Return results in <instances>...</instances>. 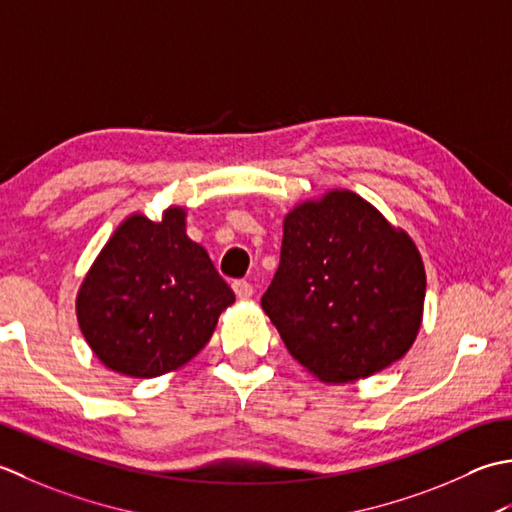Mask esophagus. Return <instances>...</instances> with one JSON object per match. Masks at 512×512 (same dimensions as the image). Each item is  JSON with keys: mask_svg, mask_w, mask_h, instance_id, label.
<instances>
[{"mask_svg": "<svg viewBox=\"0 0 512 512\" xmlns=\"http://www.w3.org/2000/svg\"><path fill=\"white\" fill-rule=\"evenodd\" d=\"M232 289H234L236 298H241V300L252 298V294H254V287L249 285L247 280H234V283H232Z\"/></svg>", "mask_w": 512, "mask_h": 512, "instance_id": "obj_1", "label": "esophagus"}]
</instances>
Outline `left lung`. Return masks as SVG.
<instances>
[{
	"mask_svg": "<svg viewBox=\"0 0 512 512\" xmlns=\"http://www.w3.org/2000/svg\"><path fill=\"white\" fill-rule=\"evenodd\" d=\"M426 294L413 238L371 203L331 190L285 216L265 314L287 351L322 382H356L400 360Z\"/></svg>",
	"mask_w": 512,
	"mask_h": 512,
	"instance_id": "1",
	"label": "left lung"
}]
</instances>
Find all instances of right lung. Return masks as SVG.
I'll list each match as a JSON object with an SVG mask.
<instances>
[{
    "instance_id": "1",
    "label": "right lung",
    "mask_w": 512,
    "mask_h": 512,
    "mask_svg": "<svg viewBox=\"0 0 512 512\" xmlns=\"http://www.w3.org/2000/svg\"><path fill=\"white\" fill-rule=\"evenodd\" d=\"M185 210L159 223L132 214L114 229L77 294L83 338L108 369L156 378L190 362L234 291L185 234Z\"/></svg>"
}]
</instances>
